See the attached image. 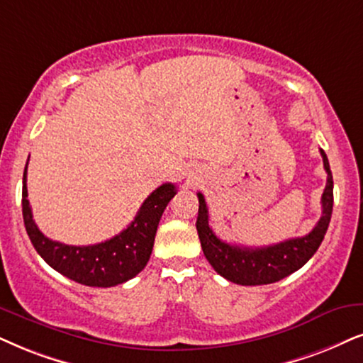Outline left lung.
Here are the masks:
<instances>
[{
    "mask_svg": "<svg viewBox=\"0 0 363 363\" xmlns=\"http://www.w3.org/2000/svg\"><path fill=\"white\" fill-rule=\"evenodd\" d=\"M320 154H322L325 171L328 174L327 186L322 194V218L306 236L291 238L278 245L263 247L229 245L219 240L211 229L204 196L197 192V197H199V211H197L196 221L197 235H199L206 259L223 278L236 284H245V286L269 284L295 273L316 253L328 229L333 209L332 171H330L327 154L322 149H320Z\"/></svg>",
    "mask_w": 363,
    "mask_h": 363,
    "instance_id": "left-lung-1",
    "label": "left lung"
}]
</instances>
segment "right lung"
Here are the masks:
<instances>
[{
	"instance_id": "1",
	"label": "right lung",
	"mask_w": 363,
	"mask_h": 363,
	"mask_svg": "<svg viewBox=\"0 0 363 363\" xmlns=\"http://www.w3.org/2000/svg\"><path fill=\"white\" fill-rule=\"evenodd\" d=\"M176 192V186L171 182L159 186L140 206L134 221L117 236L99 245L70 246L48 240L35 224L26 189L25 167L21 194L23 221L36 253L53 269L85 286L108 288L128 281L145 268L152 253L160 218Z\"/></svg>"
}]
</instances>
